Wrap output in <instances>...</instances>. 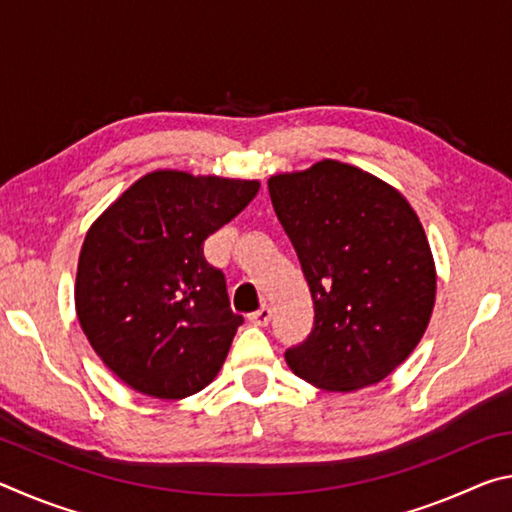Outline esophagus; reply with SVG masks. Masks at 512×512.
I'll use <instances>...</instances> for the list:
<instances>
[{
  "label": "esophagus",
  "mask_w": 512,
  "mask_h": 512,
  "mask_svg": "<svg viewBox=\"0 0 512 512\" xmlns=\"http://www.w3.org/2000/svg\"><path fill=\"white\" fill-rule=\"evenodd\" d=\"M248 320L253 325H257V327H266L268 323H271V307H268V305L259 307L257 311H253V314L248 316Z\"/></svg>",
  "instance_id": "34e87169"
}]
</instances>
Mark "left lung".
Here are the masks:
<instances>
[{
    "mask_svg": "<svg viewBox=\"0 0 512 512\" xmlns=\"http://www.w3.org/2000/svg\"><path fill=\"white\" fill-rule=\"evenodd\" d=\"M268 194L314 300L309 336L284 352L289 368L339 393L386 379L420 343L436 300V268L413 207L336 160L273 176Z\"/></svg>",
    "mask_w": 512,
    "mask_h": 512,
    "instance_id": "left-lung-1",
    "label": "left lung"
}]
</instances>
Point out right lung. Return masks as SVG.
Segmentation results:
<instances>
[{
    "mask_svg": "<svg viewBox=\"0 0 512 512\" xmlns=\"http://www.w3.org/2000/svg\"><path fill=\"white\" fill-rule=\"evenodd\" d=\"M257 180L153 171L85 235L76 314L94 352L135 391L180 400L210 384L244 318L203 241L244 210Z\"/></svg>",
    "mask_w": 512,
    "mask_h": 512,
    "instance_id": "1",
    "label": "right lung"
}]
</instances>
